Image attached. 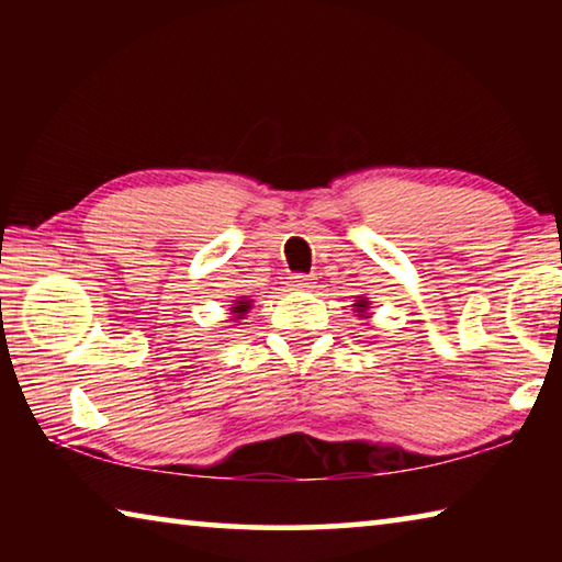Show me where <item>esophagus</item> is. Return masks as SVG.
<instances>
[{"label":"esophagus","instance_id":"esophagus-1","mask_svg":"<svg viewBox=\"0 0 562 562\" xmlns=\"http://www.w3.org/2000/svg\"><path fill=\"white\" fill-rule=\"evenodd\" d=\"M290 288L292 290H310V288H315V278H312V274L297 272L290 278Z\"/></svg>","mask_w":562,"mask_h":562}]
</instances>
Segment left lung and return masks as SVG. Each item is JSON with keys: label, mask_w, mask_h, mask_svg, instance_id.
<instances>
[{"label": "left lung", "mask_w": 562, "mask_h": 562, "mask_svg": "<svg viewBox=\"0 0 562 562\" xmlns=\"http://www.w3.org/2000/svg\"><path fill=\"white\" fill-rule=\"evenodd\" d=\"M355 307H364V302H357V304H355ZM361 312H364V310H361Z\"/></svg>", "instance_id": "left-lung-1"}]
</instances>
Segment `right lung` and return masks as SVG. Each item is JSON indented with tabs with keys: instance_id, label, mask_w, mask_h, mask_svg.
<instances>
[{
	"instance_id": "obj_1",
	"label": "right lung",
	"mask_w": 562,
	"mask_h": 562,
	"mask_svg": "<svg viewBox=\"0 0 562 562\" xmlns=\"http://www.w3.org/2000/svg\"><path fill=\"white\" fill-rule=\"evenodd\" d=\"M247 310H250V300H237L235 307H233V315H235L237 319H243V315H245Z\"/></svg>"
}]
</instances>
